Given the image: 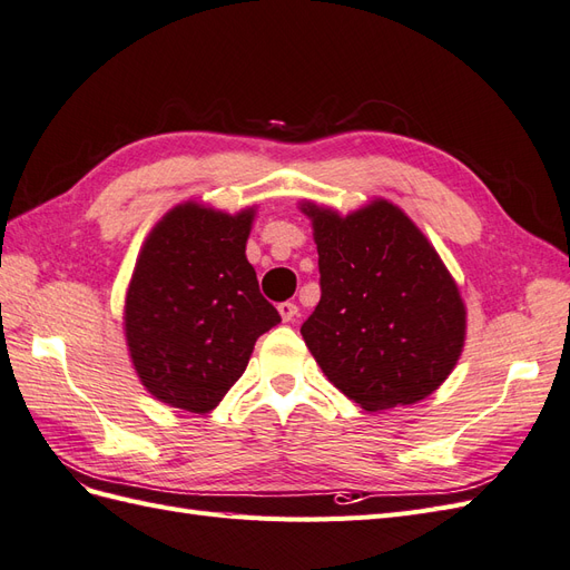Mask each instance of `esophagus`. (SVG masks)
<instances>
[{
	"instance_id": "1",
	"label": "esophagus",
	"mask_w": 570,
	"mask_h": 570,
	"mask_svg": "<svg viewBox=\"0 0 570 570\" xmlns=\"http://www.w3.org/2000/svg\"><path fill=\"white\" fill-rule=\"evenodd\" d=\"M278 314H281V318H283L285 323H289V321L297 318L299 308H297L295 302H283V304H278Z\"/></svg>"
}]
</instances>
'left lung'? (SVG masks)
I'll return each instance as SVG.
<instances>
[{
	"label": "left lung",
	"mask_w": 570,
	"mask_h": 570,
	"mask_svg": "<svg viewBox=\"0 0 570 570\" xmlns=\"http://www.w3.org/2000/svg\"><path fill=\"white\" fill-rule=\"evenodd\" d=\"M321 302L302 325L316 364L361 409L416 404L456 366L465 306L435 247L387 199L340 216L312 202Z\"/></svg>",
	"instance_id": "1"
}]
</instances>
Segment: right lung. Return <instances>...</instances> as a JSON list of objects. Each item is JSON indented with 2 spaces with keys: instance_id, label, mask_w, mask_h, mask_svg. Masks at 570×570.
<instances>
[{
  "instance_id": "add662e5",
  "label": "right lung",
  "mask_w": 570,
  "mask_h": 570,
  "mask_svg": "<svg viewBox=\"0 0 570 570\" xmlns=\"http://www.w3.org/2000/svg\"><path fill=\"white\" fill-rule=\"evenodd\" d=\"M254 209L235 216L187 202L145 239L126 295V340L159 402L209 413L245 373L254 342L281 323L245 247Z\"/></svg>"
}]
</instances>
